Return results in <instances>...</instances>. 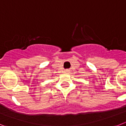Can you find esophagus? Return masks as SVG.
Returning <instances> with one entry per match:
<instances>
[{
    "label": "esophagus",
    "mask_w": 126,
    "mask_h": 126,
    "mask_svg": "<svg viewBox=\"0 0 126 126\" xmlns=\"http://www.w3.org/2000/svg\"><path fill=\"white\" fill-rule=\"evenodd\" d=\"M68 70H65V72H68Z\"/></svg>",
    "instance_id": "1"
}]
</instances>
